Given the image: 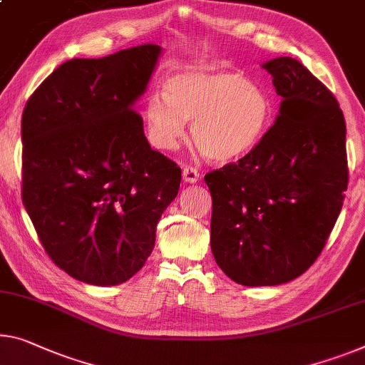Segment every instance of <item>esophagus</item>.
<instances>
[{
  "instance_id": "obj_1",
  "label": "esophagus",
  "mask_w": 365,
  "mask_h": 365,
  "mask_svg": "<svg viewBox=\"0 0 365 365\" xmlns=\"http://www.w3.org/2000/svg\"><path fill=\"white\" fill-rule=\"evenodd\" d=\"M182 179L186 182H197L199 181V171L194 166H184L182 168Z\"/></svg>"
}]
</instances>
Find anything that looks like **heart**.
Here are the masks:
<instances>
[{"mask_svg": "<svg viewBox=\"0 0 365 365\" xmlns=\"http://www.w3.org/2000/svg\"><path fill=\"white\" fill-rule=\"evenodd\" d=\"M151 142L175 148L190 122V135L202 155L227 163L256 148L272 124L274 108L261 88L238 73L189 68L151 94L145 106Z\"/></svg>", "mask_w": 365, "mask_h": 365, "instance_id": "1", "label": "heart"}]
</instances>
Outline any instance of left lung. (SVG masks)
Listing matches in <instances>:
<instances>
[{
	"instance_id": "obj_1",
	"label": "left lung",
	"mask_w": 365,
	"mask_h": 365,
	"mask_svg": "<svg viewBox=\"0 0 365 365\" xmlns=\"http://www.w3.org/2000/svg\"><path fill=\"white\" fill-rule=\"evenodd\" d=\"M262 68L280 96L276 122L238 163L204 176L212 253L248 287L289 282L317 261L349 181L346 122L333 93L295 58Z\"/></svg>"
}]
</instances>
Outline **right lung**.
Returning <instances> with one entry per match:
<instances>
[{"mask_svg": "<svg viewBox=\"0 0 365 365\" xmlns=\"http://www.w3.org/2000/svg\"><path fill=\"white\" fill-rule=\"evenodd\" d=\"M161 47L73 58L22 112V204L55 264L81 282L115 285L143 267L181 168L151 150L133 109Z\"/></svg>", "mask_w": 365, "mask_h": 365, "instance_id": "obj_1", "label": "right lung"}]
</instances>
